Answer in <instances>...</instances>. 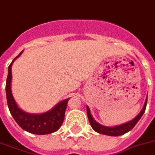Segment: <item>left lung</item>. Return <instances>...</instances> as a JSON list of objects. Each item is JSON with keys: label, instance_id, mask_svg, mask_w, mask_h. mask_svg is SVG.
<instances>
[{"label": "left lung", "instance_id": "obj_1", "mask_svg": "<svg viewBox=\"0 0 155 155\" xmlns=\"http://www.w3.org/2000/svg\"><path fill=\"white\" fill-rule=\"evenodd\" d=\"M147 98H148V95H147ZM147 98L146 100H145V102H144L142 110L140 111V114H138L135 118H134L133 120L127 122V123L122 124H120V125H116V126L113 127L104 126V125H102L101 124L98 123L96 120H94V119L92 116L89 107L86 106L88 119H89V121H90L91 127L97 133L101 134H105V135H110V136H120V135H122L124 134L129 132V131H130L133 129L134 127L135 126V124L138 123V121L140 120V118L142 117V115L144 113L147 105Z\"/></svg>", "mask_w": 155, "mask_h": 155}]
</instances>
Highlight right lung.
<instances>
[{
    "label": "right lung",
    "instance_id": "add662e5",
    "mask_svg": "<svg viewBox=\"0 0 155 155\" xmlns=\"http://www.w3.org/2000/svg\"><path fill=\"white\" fill-rule=\"evenodd\" d=\"M23 51L12 61L8 67V75L5 83V92L11 114L23 130L34 134H48L57 131L64 121V112L70 98L59 102L50 110L42 114H31L18 107L12 93V66L13 62L21 54Z\"/></svg>",
    "mask_w": 155,
    "mask_h": 155
}]
</instances>
